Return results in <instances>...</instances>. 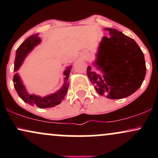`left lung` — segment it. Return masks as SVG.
<instances>
[{
	"instance_id": "left-lung-1",
	"label": "left lung",
	"mask_w": 158,
	"mask_h": 158,
	"mask_svg": "<svg viewBox=\"0 0 158 158\" xmlns=\"http://www.w3.org/2000/svg\"><path fill=\"white\" fill-rule=\"evenodd\" d=\"M110 36H104L95 64L103 77L91 70L87 73L95 89L109 99H123L131 95L142 85L146 73L144 55L131 38L115 29L107 28Z\"/></svg>"
}]
</instances>
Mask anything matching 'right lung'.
I'll return each mask as SVG.
<instances>
[{
	"label": "right lung",
	"mask_w": 158,
	"mask_h": 158,
	"mask_svg": "<svg viewBox=\"0 0 158 158\" xmlns=\"http://www.w3.org/2000/svg\"><path fill=\"white\" fill-rule=\"evenodd\" d=\"M39 34H35L28 39L25 40L20 45V47L18 48L16 51V56L15 59V66H14V70H19V68L21 66V63L25 58V56L30 50H32L36 44L40 42V39L38 37ZM70 69L71 66L68 67L64 71V79L65 83L63 85L62 88H61L59 91H57L55 94H52L51 95L47 96L45 97H41L39 96H36L35 94H30L27 92V90L25 89L24 86L22 85V82L21 81L19 76L18 73H15L13 77V82L14 87H15L16 91L21 99L24 101L25 102L31 105V106H36L40 108H47L54 107L57 105L60 104L61 100L64 99V96L66 95L68 92L69 84L68 83V80L70 75Z\"/></svg>",
	"instance_id": "1"
}]
</instances>
